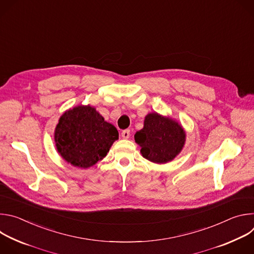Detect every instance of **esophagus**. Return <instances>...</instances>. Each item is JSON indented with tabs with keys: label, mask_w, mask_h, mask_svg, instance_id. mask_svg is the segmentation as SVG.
Instances as JSON below:
<instances>
[{
	"label": "esophagus",
	"mask_w": 254,
	"mask_h": 254,
	"mask_svg": "<svg viewBox=\"0 0 254 254\" xmlns=\"http://www.w3.org/2000/svg\"><path fill=\"white\" fill-rule=\"evenodd\" d=\"M129 135H130V130L129 129H125V130H123V132H122V136H123V138H128L129 137Z\"/></svg>",
	"instance_id": "esophagus-1"
}]
</instances>
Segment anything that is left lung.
<instances>
[{
  "mask_svg": "<svg viewBox=\"0 0 254 254\" xmlns=\"http://www.w3.org/2000/svg\"><path fill=\"white\" fill-rule=\"evenodd\" d=\"M134 140L144 159L167 164L182 152L186 131L176 120L154 112L144 118L143 127L135 132Z\"/></svg>",
  "mask_w": 254,
  "mask_h": 254,
  "instance_id": "1",
  "label": "left lung"
}]
</instances>
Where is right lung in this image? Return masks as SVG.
Segmentation results:
<instances>
[{
	"label": "right lung",
	"mask_w": 254,
	"mask_h": 254,
	"mask_svg": "<svg viewBox=\"0 0 254 254\" xmlns=\"http://www.w3.org/2000/svg\"><path fill=\"white\" fill-rule=\"evenodd\" d=\"M119 139L116 127L90 104L69 108L54 130L57 152L68 164L87 169L101 161Z\"/></svg>",
	"instance_id": "obj_1"
}]
</instances>
